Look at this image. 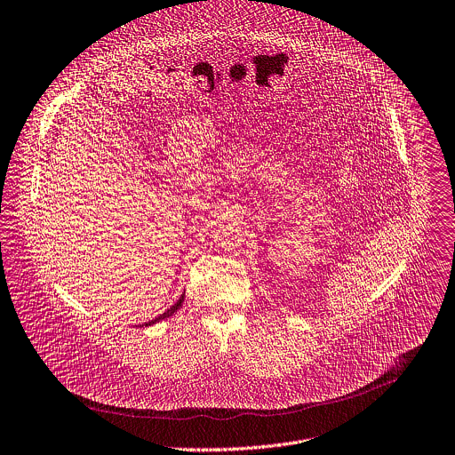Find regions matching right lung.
I'll list each match as a JSON object with an SVG mask.
<instances>
[{
    "label": "right lung",
    "mask_w": 455,
    "mask_h": 455,
    "mask_svg": "<svg viewBox=\"0 0 455 455\" xmlns=\"http://www.w3.org/2000/svg\"><path fill=\"white\" fill-rule=\"evenodd\" d=\"M183 300H185V293L180 297V300L174 304V306H171L165 313H162L160 316H156V318H153V320H149V322H144V323H140V327H149V325H153V323H156V322H160V320H165V318H169V316H172L180 307H181V304H183Z\"/></svg>",
    "instance_id": "obj_1"
}]
</instances>
